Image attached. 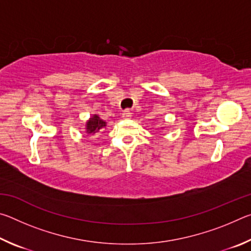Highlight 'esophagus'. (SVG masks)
<instances>
[{
  "label": "esophagus",
  "mask_w": 251,
  "mask_h": 251,
  "mask_svg": "<svg viewBox=\"0 0 251 251\" xmlns=\"http://www.w3.org/2000/svg\"><path fill=\"white\" fill-rule=\"evenodd\" d=\"M122 117L124 118V120H129V118L131 117L130 109H125L124 112H123V114H122Z\"/></svg>",
  "instance_id": "34e87169"
}]
</instances>
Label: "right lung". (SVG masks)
Returning a JSON list of instances; mask_svg holds the SVG:
<instances>
[{"instance_id":"1","label":"right lung","mask_w":251,"mask_h":251,"mask_svg":"<svg viewBox=\"0 0 251 251\" xmlns=\"http://www.w3.org/2000/svg\"><path fill=\"white\" fill-rule=\"evenodd\" d=\"M106 127V122L101 120V118L94 114L90 120L86 122V133L87 134H97L101 133Z\"/></svg>"}]
</instances>
